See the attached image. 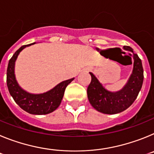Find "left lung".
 <instances>
[{"label":"left lung","instance_id":"obj_1","mask_svg":"<svg viewBox=\"0 0 154 154\" xmlns=\"http://www.w3.org/2000/svg\"><path fill=\"white\" fill-rule=\"evenodd\" d=\"M123 48L133 51L129 46ZM133 58V73L127 84L119 92H112L105 89L96 76L90 72L92 80L87 89V96L94 109L105 114L119 113L129 108L135 101L142 88L143 69L141 59L137 54H134Z\"/></svg>","mask_w":154,"mask_h":154}]
</instances>
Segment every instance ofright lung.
Returning <instances> with one entry per match:
<instances>
[{"label": "right lung", "mask_w": 154, "mask_h": 154, "mask_svg": "<svg viewBox=\"0 0 154 154\" xmlns=\"http://www.w3.org/2000/svg\"><path fill=\"white\" fill-rule=\"evenodd\" d=\"M32 44L21 46L9 60L7 69V85L11 96L22 109L31 114L45 115L52 112L59 106L63 98L65 88L74 79V78L62 82L55 88L43 94H31L23 90L19 86L15 79L14 62L19 53L24 48L31 45Z\"/></svg>", "instance_id": "obj_1"}]
</instances>
